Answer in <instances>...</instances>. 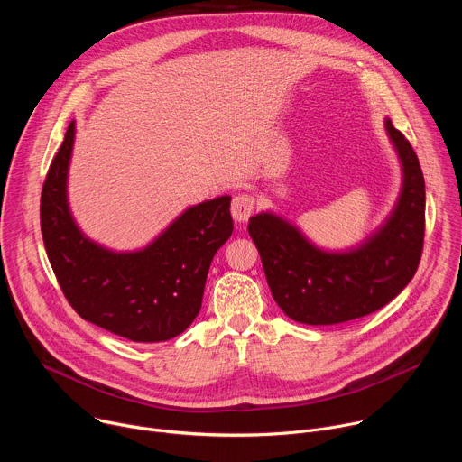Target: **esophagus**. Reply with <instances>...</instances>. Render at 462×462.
I'll list each match as a JSON object with an SVG mask.
<instances>
[{"mask_svg": "<svg viewBox=\"0 0 462 462\" xmlns=\"http://www.w3.org/2000/svg\"><path fill=\"white\" fill-rule=\"evenodd\" d=\"M230 212H232V217H234L236 223L248 221V217L254 212V199H252L250 195H237V197H234Z\"/></svg>", "mask_w": 462, "mask_h": 462, "instance_id": "1", "label": "esophagus"}]
</instances>
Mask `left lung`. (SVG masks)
Returning a JSON list of instances; mask_svg holds the SVG:
<instances>
[{
  "instance_id": "left-lung-1",
  "label": "left lung",
  "mask_w": 462,
  "mask_h": 462,
  "mask_svg": "<svg viewBox=\"0 0 462 462\" xmlns=\"http://www.w3.org/2000/svg\"><path fill=\"white\" fill-rule=\"evenodd\" d=\"M383 127L402 184L389 216L365 239L328 250L273 210L248 221L273 298L294 321L333 325L362 318L397 298L417 273L424 243V177L401 131L389 118Z\"/></svg>"
}]
</instances>
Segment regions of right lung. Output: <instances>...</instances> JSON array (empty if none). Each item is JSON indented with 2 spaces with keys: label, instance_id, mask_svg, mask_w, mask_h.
<instances>
[{
  "label": "right lung",
  "instance_id": "add662e5",
  "mask_svg": "<svg viewBox=\"0 0 462 462\" xmlns=\"http://www.w3.org/2000/svg\"><path fill=\"white\" fill-rule=\"evenodd\" d=\"M77 124L49 168L40 221L58 283L88 321L131 342H166L186 331L201 310L216 252L234 230L230 195L193 205L146 246L113 250L84 234L68 195Z\"/></svg>",
  "mask_w": 462,
  "mask_h": 462
}]
</instances>
